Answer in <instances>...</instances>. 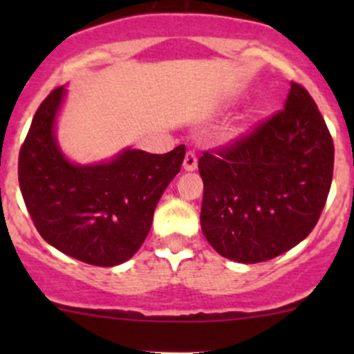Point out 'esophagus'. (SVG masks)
Instances as JSON below:
<instances>
[{
	"label": "esophagus",
	"mask_w": 354,
	"mask_h": 354,
	"mask_svg": "<svg viewBox=\"0 0 354 354\" xmlns=\"http://www.w3.org/2000/svg\"><path fill=\"white\" fill-rule=\"evenodd\" d=\"M185 171H195L197 169V154L194 151H188L183 160Z\"/></svg>",
	"instance_id": "1"
}]
</instances>
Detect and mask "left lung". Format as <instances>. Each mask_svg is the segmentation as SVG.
<instances>
[{
  "label": "left lung",
  "instance_id": "obj_1",
  "mask_svg": "<svg viewBox=\"0 0 354 354\" xmlns=\"http://www.w3.org/2000/svg\"><path fill=\"white\" fill-rule=\"evenodd\" d=\"M332 169L329 128L308 91L291 82L283 109L198 159L207 241L241 263L288 252L319 223Z\"/></svg>",
  "mask_w": 354,
  "mask_h": 354
}]
</instances>
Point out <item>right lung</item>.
Masks as SVG:
<instances>
[{"label":"right lung","instance_id":"right-lung-1","mask_svg":"<svg viewBox=\"0 0 354 354\" xmlns=\"http://www.w3.org/2000/svg\"><path fill=\"white\" fill-rule=\"evenodd\" d=\"M65 95L56 87L35 111L19 154L20 192L35 230L59 252L99 267L135 255L160 195L180 173L185 145L167 154L124 151L99 166L68 162L55 140Z\"/></svg>","mask_w":354,"mask_h":354}]
</instances>
